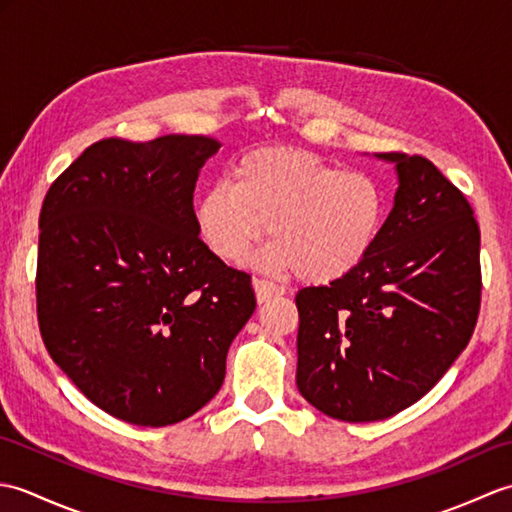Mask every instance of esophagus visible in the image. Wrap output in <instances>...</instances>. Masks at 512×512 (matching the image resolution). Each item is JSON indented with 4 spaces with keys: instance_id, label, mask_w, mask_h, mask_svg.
<instances>
[{
    "instance_id": "obj_1",
    "label": "esophagus",
    "mask_w": 512,
    "mask_h": 512,
    "mask_svg": "<svg viewBox=\"0 0 512 512\" xmlns=\"http://www.w3.org/2000/svg\"><path fill=\"white\" fill-rule=\"evenodd\" d=\"M253 288H255L257 303H266L273 297L284 295V288L273 284V281H266V279H253Z\"/></svg>"
}]
</instances>
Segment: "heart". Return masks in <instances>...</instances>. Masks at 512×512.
Listing matches in <instances>:
<instances>
[{"instance_id": "obj_1", "label": "heart", "mask_w": 512, "mask_h": 512, "mask_svg": "<svg viewBox=\"0 0 512 512\" xmlns=\"http://www.w3.org/2000/svg\"><path fill=\"white\" fill-rule=\"evenodd\" d=\"M387 213V193L367 173L341 171L303 149L266 147L239 158L231 184L200 193L193 222L204 246L231 264L246 259L270 224L275 242L255 257L259 268L334 284L372 257Z\"/></svg>"}]
</instances>
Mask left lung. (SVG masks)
Masks as SVG:
<instances>
[{
    "instance_id": "left-lung-1",
    "label": "left lung",
    "mask_w": 512,
    "mask_h": 512,
    "mask_svg": "<svg viewBox=\"0 0 512 512\" xmlns=\"http://www.w3.org/2000/svg\"><path fill=\"white\" fill-rule=\"evenodd\" d=\"M398 189L372 257L297 292V387L325 416L385 420L438 383L480 312V226L462 191L422 156L376 154Z\"/></svg>"
}]
</instances>
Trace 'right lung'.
Listing matches in <instances>:
<instances>
[{
	"mask_svg": "<svg viewBox=\"0 0 512 512\" xmlns=\"http://www.w3.org/2000/svg\"><path fill=\"white\" fill-rule=\"evenodd\" d=\"M220 147L105 138L41 206L43 343L85 398L138 427L176 424L220 391L228 347L257 306L250 275L195 231V182Z\"/></svg>",
	"mask_w": 512,
	"mask_h": 512,
	"instance_id": "add662e5",
	"label": "right lung"
}]
</instances>
